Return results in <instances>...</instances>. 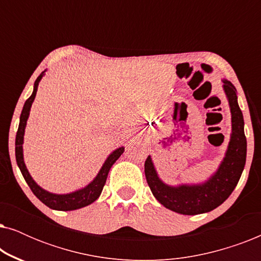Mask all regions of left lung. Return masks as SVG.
I'll list each match as a JSON object with an SVG mask.
<instances>
[{"label":"left lung","instance_id":"8db88e82","mask_svg":"<svg viewBox=\"0 0 261 261\" xmlns=\"http://www.w3.org/2000/svg\"><path fill=\"white\" fill-rule=\"evenodd\" d=\"M223 83L231 113V137L226 156L215 174L204 184L173 188L159 179L151 156L148 155L145 162V176L152 194L159 203L172 212L183 215L212 212L229 197L244 171L247 153L244 116L238 105L237 89L229 81H223Z\"/></svg>","mask_w":261,"mask_h":261}]
</instances>
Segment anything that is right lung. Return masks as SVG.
<instances>
[{
	"mask_svg": "<svg viewBox=\"0 0 261 261\" xmlns=\"http://www.w3.org/2000/svg\"><path fill=\"white\" fill-rule=\"evenodd\" d=\"M42 76H44V72L40 73V76H39L37 78V81H35L33 94H32L31 97L24 102L23 109L22 112H21L19 129H17L16 139H15L16 163L21 171V173H22L24 180H26L28 187L31 188L32 192H33V194L37 196V197L40 199L45 205H47L48 208L55 209V210H62V212L76 210V209L83 208V206L91 204L92 202H95L96 199L99 197V195H101V192L103 190V187H105L106 184L107 177H108L110 167H112L113 164L120 158L121 154H122L124 151V148L120 147L117 148L116 151H114L112 154L107 158L105 164H103L102 169L99 170V172L97 176H96L95 179L84 189H81V190L71 192V194H66V195H56V194H51V192L46 191L44 189L39 187V185L33 180V178L31 177L30 172H28V170L26 169V165H24L23 154H22V144H23L24 127H26L28 115H30L32 103L34 101L35 95H37L39 82H40Z\"/></svg>",
	"mask_w": 261,
	"mask_h": 261,
	"instance_id": "add662e5",
	"label": "right lung"
}]
</instances>
